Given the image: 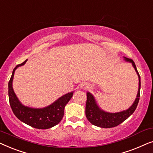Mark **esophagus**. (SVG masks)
Wrapping results in <instances>:
<instances>
[{"mask_svg":"<svg viewBox=\"0 0 153 153\" xmlns=\"http://www.w3.org/2000/svg\"><path fill=\"white\" fill-rule=\"evenodd\" d=\"M81 88H88V85H87V84H85V83H82L81 84Z\"/></svg>","mask_w":153,"mask_h":153,"instance_id":"esophagus-1","label":"esophagus"}]
</instances>
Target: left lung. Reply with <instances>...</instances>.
<instances>
[{"label": "left lung", "instance_id": "8db88e82", "mask_svg": "<svg viewBox=\"0 0 153 153\" xmlns=\"http://www.w3.org/2000/svg\"><path fill=\"white\" fill-rule=\"evenodd\" d=\"M125 60L127 62H131L138 76H139V90L135 101L132 105L128 109L118 113H108L105 112L97 106L93 95L90 93H87L86 105H85V116L90 123L95 126L102 127V128H111L118 126L127 118H128L131 114L134 112L137 108L140 97V88H141V78L138 72L137 67L134 62L131 59L124 57Z\"/></svg>", "mask_w": 153, "mask_h": 153}]
</instances>
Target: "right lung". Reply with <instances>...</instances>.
Here are the masks:
<instances>
[{"mask_svg": "<svg viewBox=\"0 0 153 153\" xmlns=\"http://www.w3.org/2000/svg\"><path fill=\"white\" fill-rule=\"evenodd\" d=\"M27 60L16 65L12 72L8 83L9 102L12 111L16 118L22 122L37 129H46L55 126L61 121L64 116L65 106L72 98L74 92L65 94L47 107L34 108L25 106L19 101L12 88V81L15 70L18 67L24 65Z\"/></svg>", "mask_w": 153, "mask_h": 153, "instance_id": "obj_1", "label": "right lung"}]
</instances>
